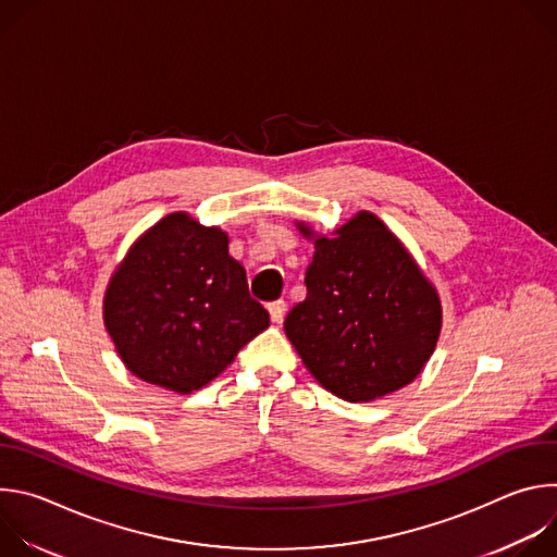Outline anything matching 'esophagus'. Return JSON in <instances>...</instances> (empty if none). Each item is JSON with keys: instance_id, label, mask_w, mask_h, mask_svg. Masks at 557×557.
I'll return each mask as SVG.
<instances>
[{"instance_id": "1", "label": "esophagus", "mask_w": 557, "mask_h": 557, "mask_svg": "<svg viewBox=\"0 0 557 557\" xmlns=\"http://www.w3.org/2000/svg\"><path fill=\"white\" fill-rule=\"evenodd\" d=\"M269 314H271V322L280 324L286 314V301L284 299H275L269 304Z\"/></svg>"}]
</instances>
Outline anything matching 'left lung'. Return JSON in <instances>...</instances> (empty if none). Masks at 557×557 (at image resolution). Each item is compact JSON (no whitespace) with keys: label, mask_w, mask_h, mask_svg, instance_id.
I'll list each match as a JSON object with an SVG mask.
<instances>
[{"label":"left lung","mask_w":557,"mask_h":557,"mask_svg":"<svg viewBox=\"0 0 557 557\" xmlns=\"http://www.w3.org/2000/svg\"><path fill=\"white\" fill-rule=\"evenodd\" d=\"M306 299L284 331L304 366L350 404L374 401L414 381L432 357L443 310L436 288L374 213L359 211L333 235H314Z\"/></svg>","instance_id":"obj_1"}]
</instances>
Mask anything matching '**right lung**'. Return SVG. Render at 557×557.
Wrapping results in <instances>:
<instances>
[{
    "label": "right lung",
    "instance_id": "add662e5",
    "mask_svg": "<svg viewBox=\"0 0 557 557\" xmlns=\"http://www.w3.org/2000/svg\"><path fill=\"white\" fill-rule=\"evenodd\" d=\"M103 322L132 374L189 394L269 329V312L228 256V235L176 211L147 228L114 271Z\"/></svg>",
    "mask_w": 557,
    "mask_h": 557
}]
</instances>
